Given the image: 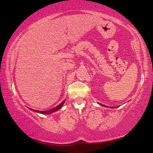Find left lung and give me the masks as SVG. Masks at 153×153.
I'll use <instances>...</instances> for the list:
<instances>
[{
  "label": "left lung",
  "instance_id": "8db88e82",
  "mask_svg": "<svg viewBox=\"0 0 153 153\" xmlns=\"http://www.w3.org/2000/svg\"><path fill=\"white\" fill-rule=\"evenodd\" d=\"M101 105H102V106H104V107H107L106 105H103V104H101ZM110 108H113V107H110Z\"/></svg>",
  "mask_w": 153,
  "mask_h": 153
}]
</instances>
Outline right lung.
I'll return each mask as SVG.
<instances>
[{"mask_svg": "<svg viewBox=\"0 0 153 153\" xmlns=\"http://www.w3.org/2000/svg\"><path fill=\"white\" fill-rule=\"evenodd\" d=\"M64 103H65V101H63V102H62L60 104L58 105V106H56L53 109L48 110V111H37V110H34V109H31V110L33 111H35V112H36V113H41V114H46H46H51V113H52L55 112V111H56L60 109L62 107V106L64 105Z\"/></svg>", "mask_w": 153, "mask_h": 153, "instance_id": "1", "label": "right lung"}]
</instances>
